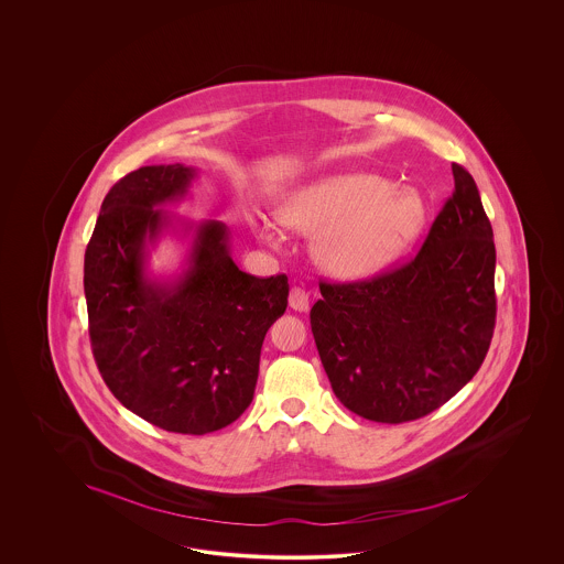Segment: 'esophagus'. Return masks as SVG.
<instances>
[{
    "instance_id": "34e87169",
    "label": "esophagus",
    "mask_w": 564,
    "mask_h": 564,
    "mask_svg": "<svg viewBox=\"0 0 564 564\" xmlns=\"http://www.w3.org/2000/svg\"><path fill=\"white\" fill-rule=\"evenodd\" d=\"M290 306L293 307L295 312H306L307 307H310V295H307V291L302 290V288H291Z\"/></svg>"
}]
</instances>
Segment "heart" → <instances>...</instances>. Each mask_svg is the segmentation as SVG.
Returning a JSON list of instances; mask_svg holds the SVG:
<instances>
[{"mask_svg":"<svg viewBox=\"0 0 564 564\" xmlns=\"http://www.w3.org/2000/svg\"><path fill=\"white\" fill-rule=\"evenodd\" d=\"M279 219L314 236L312 252L321 269L339 279H364L401 257L426 221L417 192L394 189L375 173H337L291 192ZM262 236L276 239L274 223L260 221Z\"/></svg>","mask_w":564,"mask_h":564,"instance_id":"1","label":"heart"}]
</instances>
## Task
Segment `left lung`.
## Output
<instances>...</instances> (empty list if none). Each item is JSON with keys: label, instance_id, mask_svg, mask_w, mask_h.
I'll return each instance as SVG.
<instances>
[{"label": "left lung", "instance_id": "obj_1", "mask_svg": "<svg viewBox=\"0 0 564 564\" xmlns=\"http://www.w3.org/2000/svg\"><path fill=\"white\" fill-rule=\"evenodd\" d=\"M455 192L403 267L370 281L321 283L312 335L343 405L401 424L438 410L478 372L496 321L492 225L474 177Z\"/></svg>", "mask_w": 564, "mask_h": 564}]
</instances>
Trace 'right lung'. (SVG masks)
Returning <instances> with one entry per match:
<instances>
[{
  "label": "right lung",
  "instance_id": "1",
  "mask_svg": "<svg viewBox=\"0 0 564 564\" xmlns=\"http://www.w3.org/2000/svg\"><path fill=\"white\" fill-rule=\"evenodd\" d=\"M194 167L149 165L102 200L85 252L93 356L126 410L177 434H208L252 403L267 330L288 307L285 274L239 271L221 221H175ZM180 224L193 238L183 273L148 274V250Z\"/></svg>",
  "mask_w": 564,
  "mask_h": 564
}]
</instances>
